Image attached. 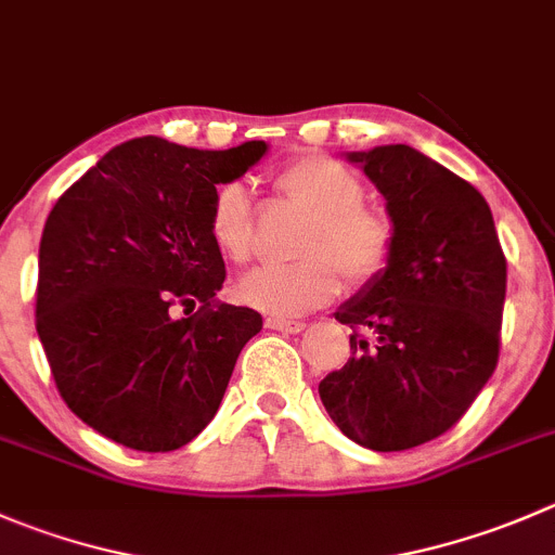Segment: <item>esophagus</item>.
Wrapping results in <instances>:
<instances>
[{
    "mask_svg": "<svg viewBox=\"0 0 555 555\" xmlns=\"http://www.w3.org/2000/svg\"><path fill=\"white\" fill-rule=\"evenodd\" d=\"M266 325L271 327V331H282V333H300L304 331V322L298 320H282V317H268Z\"/></svg>",
    "mask_w": 555,
    "mask_h": 555,
    "instance_id": "34e87169",
    "label": "esophagus"
}]
</instances>
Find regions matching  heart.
I'll list each match as a JSON object with an SVG mask.
<instances>
[{
  "instance_id": "1",
  "label": "heart",
  "mask_w": 555,
  "mask_h": 555,
  "mask_svg": "<svg viewBox=\"0 0 555 555\" xmlns=\"http://www.w3.org/2000/svg\"><path fill=\"white\" fill-rule=\"evenodd\" d=\"M276 190L309 211L298 241L300 260L260 266L235 284V298L273 317H298L325 306L341 287L338 271L365 284L387 268L396 230L387 214L363 203V179L338 159L306 154L276 173ZM251 203L238 181L219 186L208 206V235L224 260L251 257Z\"/></svg>"
}]
</instances>
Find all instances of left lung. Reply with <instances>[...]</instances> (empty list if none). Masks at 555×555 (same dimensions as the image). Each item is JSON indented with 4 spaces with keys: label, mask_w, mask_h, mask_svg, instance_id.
<instances>
[{
    "label": "left lung",
    "mask_w": 555,
    "mask_h": 555,
    "mask_svg": "<svg viewBox=\"0 0 555 555\" xmlns=\"http://www.w3.org/2000/svg\"><path fill=\"white\" fill-rule=\"evenodd\" d=\"M347 159L387 201L396 244L336 311L354 331L352 358L320 382V398L344 437L396 453L450 431L491 379L507 260L486 197L453 170L403 143Z\"/></svg>",
    "instance_id": "1"
}]
</instances>
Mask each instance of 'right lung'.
Masks as SVG:
<instances>
[{
  "label": "right lung",
  "instance_id": "right-lung-1",
  "mask_svg": "<svg viewBox=\"0 0 555 555\" xmlns=\"http://www.w3.org/2000/svg\"><path fill=\"white\" fill-rule=\"evenodd\" d=\"M266 152V141L201 152L134 138L48 214L37 336L64 403L102 437L168 453L214 421L262 317L217 300L228 273L208 206ZM176 305L186 318L172 317Z\"/></svg>",
  "mask_w": 555,
  "mask_h": 555
}]
</instances>
